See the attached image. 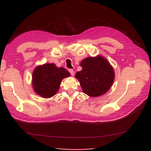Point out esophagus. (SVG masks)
I'll return each instance as SVG.
<instances>
[{
  "mask_svg": "<svg viewBox=\"0 0 151 151\" xmlns=\"http://www.w3.org/2000/svg\"><path fill=\"white\" fill-rule=\"evenodd\" d=\"M68 71H69V73H70L71 76L75 75V72H74V70L73 69H69V70H68Z\"/></svg>",
  "mask_w": 151,
  "mask_h": 151,
  "instance_id": "1",
  "label": "esophagus"
}]
</instances>
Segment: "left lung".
Segmentation results:
<instances>
[{"label": "left lung", "instance_id": "obj_1", "mask_svg": "<svg viewBox=\"0 0 151 151\" xmlns=\"http://www.w3.org/2000/svg\"><path fill=\"white\" fill-rule=\"evenodd\" d=\"M82 70L75 77L80 82L85 94L97 97L105 94L110 88L114 80V71L104 57H87L81 63Z\"/></svg>", "mask_w": 151, "mask_h": 151}]
</instances>
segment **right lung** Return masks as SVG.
I'll return each mask as SVG.
<instances>
[{
	"label": "right lung",
	"mask_w": 151,
	"mask_h": 151,
	"mask_svg": "<svg viewBox=\"0 0 151 151\" xmlns=\"http://www.w3.org/2000/svg\"><path fill=\"white\" fill-rule=\"evenodd\" d=\"M70 73L55 64L47 63L35 68L32 75V84L35 92L43 98H50L56 94L63 78Z\"/></svg>",
	"instance_id": "add662e5"
}]
</instances>
